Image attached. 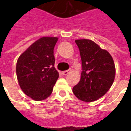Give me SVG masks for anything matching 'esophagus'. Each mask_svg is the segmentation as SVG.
<instances>
[{
    "instance_id": "obj_1",
    "label": "esophagus",
    "mask_w": 131,
    "mask_h": 131,
    "mask_svg": "<svg viewBox=\"0 0 131 131\" xmlns=\"http://www.w3.org/2000/svg\"><path fill=\"white\" fill-rule=\"evenodd\" d=\"M69 72V70H65V71H62V75H67Z\"/></svg>"
}]
</instances>
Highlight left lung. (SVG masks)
<instances>
[{"mask_svg":"<svg viewBox=\"0 0 131 131\" xmlns=\"http://www.w3.org/2000/svg\"><path fill=\"white\" fill-rule=\"evenodd\" d=\"M81 58L82 71L79 83L73 88L77 98L95 101L110 90L115 77V65L111 54L88 39L76 40Z\"/></svg>","mask_w":131,"mask_h":131,"instance_id":"obj_1","label":"left lung"}]
</instances>
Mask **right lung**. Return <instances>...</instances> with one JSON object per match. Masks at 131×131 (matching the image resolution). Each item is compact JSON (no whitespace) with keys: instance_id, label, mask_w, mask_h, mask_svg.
Here are the masks:
<instances>
[{"instance_id":"add662e5","label":"right lung","mask_w":131,"mask_h":131,"mask_svg":"<svg viewBox=\"0 0 131 131\" xmlns=\"http://www.w3.org/2000/svg\"><path fill=\"white\" fill-rule=\"evenodd\" d=\"M57 37H43L33 43L19 56L16 72L24 93L40 101L52 93L59 77L54 68V48Z\"/></svg>"}]
</instances>
